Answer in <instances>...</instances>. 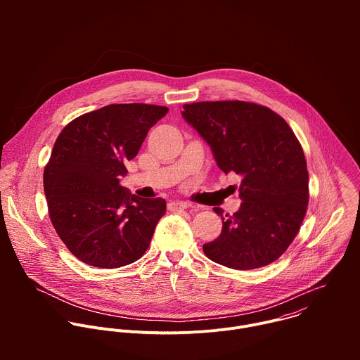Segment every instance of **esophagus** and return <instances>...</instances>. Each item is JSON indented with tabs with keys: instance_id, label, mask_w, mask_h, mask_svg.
Instances as JSON below:
<instances>
[{
	"instance_id": "34e87169",
	"label": "esophagus",
	"mask_w": 360,
	"mask_h": 360,
	"mask_svg": "<svg viewBox=\"0 0 360 360\" xmlns=\"http://www.w3.org/2000/svg\"><path fill=\"white\" fill-rule=\"evenodd\" d=\"M191 205L188 202H184V200H172L168 203V210L169 211H179V210H186L189 208Z\"/></svg>"
}]
</instances>
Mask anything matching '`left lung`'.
Here are the masks:
<instances>
[{
	"label": "left lung",
	"instance_id": "8db88e82",
	"mask_svg": "<svg viewBox=\"0 0 360 360\" xmlns=\"http://www.w3.org/2000/svg\"><path fill=\"white\" fill-rule=\"evenodd\" d=\"M184 120L211 146L218 167L242 176L240 208L222 215L221 235L203 245L219 265L248 271L275 262L289 248L309 202L303 149L288 122L245 101L185 104Z\"/></svg>",
	"mask_w": 360,
	"mask_h": 360
}]
</instances>
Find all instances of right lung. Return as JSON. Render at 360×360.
Instances as JSON below:
<instances>
[{
    "instance_id": "add662e5",
    "label": "right lung",
    "mask_w": 360,
    "mask_h": 360,
    "mask_svg": "<svg viewBox=\"0 0 360 360\" xmlns=\"http://www.w3.org/2000/svg\"><path fill=\"white\" fill-rule=\"evenodd\" d=\"M167 112L160 105L111 104L75 118L58 135L44 192L58 236L84 264L114 269L146 252L167 202L132 195L120 179Z\"/></svg>"
}]
</instances>
